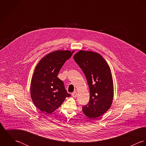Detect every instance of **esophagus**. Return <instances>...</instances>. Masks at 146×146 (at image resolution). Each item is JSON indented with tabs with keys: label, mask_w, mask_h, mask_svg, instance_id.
<instances>
[{
	"label": "esophagus",
	"mask_w": 146,
	"mask_h": 146,
	"mask_svg": "<svg viewBox=\"0 0 146 146\" xmlns=\"http://www.w3.org/2000/svg\"><path fill=\"white\" fill-rule=\"evenodd\" d=\"M72 96L73 97V98H76L77 97V92H73L72 94Z\"/></svg>",
	"instance_id": "esophagus-1"
}]
</instances>
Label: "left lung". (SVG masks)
<instances>
[{"label": "left lung", "mask_w": 146, "mask_h": 146, "mask_svg": "<svg viewBox=\"0 0 146 146\" xmlns=\"http://www.w3.org/2000/svg\"><path fill=\"white\" fill-rule=\"evenodd\" d=\"M73 58L84 73L90 88V100L82 107L83 112L90 118H96L106 113L112 103L113 85L110 68L96 52L80 51Z\"/></svg>", "instance_id": "8db88e82"}]
</instances>
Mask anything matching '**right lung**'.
I'll use <instances>...</instances> for the list:
<instances>
[{
	"mask_svg": "<svg viewBox=\"0 0 146 146\" xmlns=\"http://www.w3.org/2000/svg\"><path fill=\"white\" fill-rule=\"evenodd\" d=\"M73 53L69 51H54L42 58L36 66L31 82V98L34 105L42 112L52 113L66 97L70 96L63 81L57 76Z\"/></svg>",
	"mask_w": 146,
	"mask_h": 146,
	"instance_id": "add662e5",
	"label": "right lung"
}]
</instances>
